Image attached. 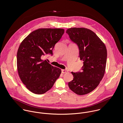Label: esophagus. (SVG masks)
Returning a JSON list of instances; mask_svg holds the SVG:
<instances>
[{"instance_id": "obj_1", "label": "esophagus", "mask_w": 123, "mask_h": 123, "mask_svg": "<svg viewBox=\"0 0 123 123\" xmlns=\"http://www.w3.org/2000/svg\"><path fill=\"white\" fill-rule=\"evenodd\" d=\"M68 72V70H62V73H67Z\"/></svg>"}]
</instances>
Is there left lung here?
I'll return each instance as SVG.
<instances>
[{
  "mask_svg": "<svg viewBox=\"0 0 123 123\" xmlns=\"http://www.w3.org/2000/svg\"><path fill=\"white\" fill-rule=\"evenodd\" d=\"M66 33L78 45L79 57L83 61L81 71L71 72L73 79L68 86L76 94L85 95L98 87L104 75L107 58L105 45L94 32L87 28H71Z\"/></svg>",
  "mask_w": 123,
  "mask_h": 123,
  "instance_id": "8db88e82",
  "label": "left lung"
}]
</instances>
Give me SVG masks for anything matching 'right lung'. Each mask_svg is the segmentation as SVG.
<instances>
[{"label": "right lung", "instance_id": "obj_1", "mask_svg": "<svg viewBox=\"0 0 123 123\" xmlns=\"http://www.w3.org/2000/svg\"><path fill=\"white\" fill-rule=\"evenodd\" d=\"M64 33L63 29L41 28L30 33L21 43L17 53L20 78L27 88L36 94L50 90L62 71L42 57L53 55L55 44Z\"/></svg>", "mask_w": 123, "mask_h": 123}]
</instances>
